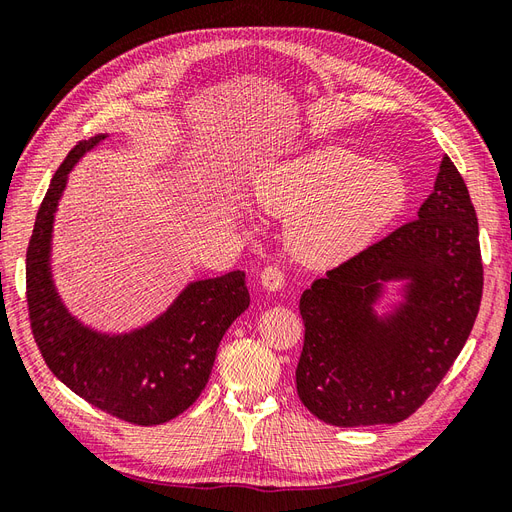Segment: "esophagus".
Returning <instances> with one entry per match:
<instances>
[{
  "label": "esophagus",
  "mask_w": 512,
  "mask_h": 512,
  "mask_svg": "<svg viewBox=\"0 0 512 512\" xmlns=\"http://www.w3.org/2000/svg\"><path fill=\"white\" fill-rule=\"evenodd\" d=\"M260 284L267 290H280L284 286V269L280 265H269L260 271Z\"/></svg>",
  "instance_id": "34e87169"
}]
</instances>
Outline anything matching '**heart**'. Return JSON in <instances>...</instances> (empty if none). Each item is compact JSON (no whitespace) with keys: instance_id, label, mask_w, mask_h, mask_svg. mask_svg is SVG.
<instances>
[{"instance_id":"obj_1","label":"heart","mask_w":512,"mask_h":512,"mask_svg":"<svg viewBox=\"0 0 512 512\" xmlns=\"http://www.w3.org/2000/svg\"><path fill=\"white\" fill-rule=\"evenodd\" d=\"M260 209L292 224L299 258L327 265L359 250L406 207L399 168L344 147H320L269 168L256 181Z\"/></svg>"}]
</instances>
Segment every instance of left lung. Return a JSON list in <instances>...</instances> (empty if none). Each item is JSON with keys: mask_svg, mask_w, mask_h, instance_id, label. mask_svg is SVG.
I'll return each instance as SVG.
<instances>
[{"mask_svg": "<svg viewBox=\"0 0 512 512\" xmlns=\"http://www.w3.org/2000/svg\"><path fill=\"white\" fill-rule=\"evenodd\" d=\"M410 279L404 308L378 319L379 282ZM483 299L478 220L466 181L444 156L418 218L395 228L303 292L297 393L320 421H406L451 369Z\"/></svg>", "mask_w": 512, "mask_h": 512, "instance_id": "left-lung-1", "label": "left lung"}]
</instances>
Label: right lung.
<instances>
[{
  "label": "right lung",
  "mask_w": 512,
  "mask_h": 512,
  "mask_svg": "<svg viewBox=\"0 0 512 512\" xmlns=\"http://www.w3.org/2000/svg\"><path fill=\"white\" fill-rule=\"evenodd\" d=\"M102 138L74 145L42 198L25 262L29 327L44 363L70 391L126 423L160 425L203 393L215 352L250 305V292L243 271L194 282L149 327L115 337L83 327L66 312L49 271L53 218L72 166Z\"/></svg>",
  "instance_id": "add662e5"
}]
</instances>
